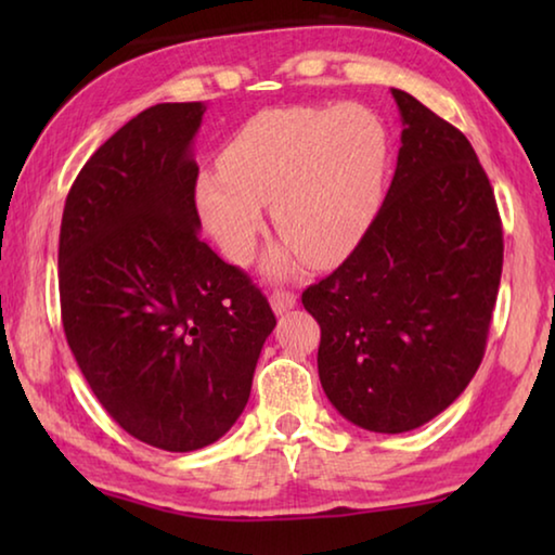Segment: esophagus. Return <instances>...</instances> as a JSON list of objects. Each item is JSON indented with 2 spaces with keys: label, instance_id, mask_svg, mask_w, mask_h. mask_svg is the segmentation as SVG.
Segmentation results:
<instances>
[{
  "label": "esophagus",
  "instance_id": "obj_1",
  "mask_svg": "<svg viewBox=\"0 0 555 555\" xmlns=\"http://www.w3.org/2000/svg\"><path fill=\"white\" fill-rule=\"evenodd\" d=\"M269 304L274 308V313H286L296 306V296L291 294V291H274L269 298Z\"/></svg>",
  "mask_w": 555,
  "mask_h": 555
}]
</instances>
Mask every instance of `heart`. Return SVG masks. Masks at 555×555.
I'll use <instances>...</instances> for the list:
<instances>
[{
  "label": "heart",
  "instance_id": "b5f03b06",
  "mask_svg": "<svg viewBox=\"0 0 555 555\" xmlns=\"http://www.w3.org/2000/svg\"><path fill=\"white\" fill-rule=\"evenodd\" d=\"M389 142L360 107H284L251 117L195 178V208L237 264L255 255L261 205L286 244L269 257L274 276L306 264H340L367 234L382 203Z\"/></svg>",
  "mask_w": 555,
  "mask_h": 555
}]
</instances>
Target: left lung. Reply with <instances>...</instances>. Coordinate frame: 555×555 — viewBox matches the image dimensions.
<instances>
[{
    "mask_svg": "<svg viewBox=\"0 0 555 555\" xmlns=\"http://www.w3.org/2000/svg\"><path fill=\"white\" fill-rule=\"evenodd\" d=\"M401 149L357 249L304 291L321 325L318 374L350 424L406 434L446 411L480 367L502 276V220L465 134L391 90Z\"/></svg>",
    "mask_w": 555,
    "mask_h": 555,
    "instance_id": "left-lung-1",
    "label": "left lung"
}]
</instances>
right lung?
Masks as SVG:
<instances>
[{"instance_id": "right-lung-1", "label": "right lung", "mask_w": 555, "mask_h": 555, "mask_svg": "<svg viewBox=\"0 0 555 555\" xmlns=\"http://www.w3.org/2000/svg\"><path fill=\"white\" fill-rule=\"evenodd\" d=\"M203 102H164L102 144L65 198L63 331L92 393L142 443L191 453L234 426L276 325L198 234Z\"/></svg>"}]
</instances>
